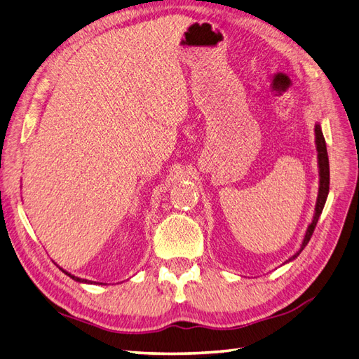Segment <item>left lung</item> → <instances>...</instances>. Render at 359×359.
Wrapping results in <instances>:
<instances>
[{
    "mask_svg": "<svg viewBox=\"0 0 359 359\" xmlns=\"http://www.w3.org/2000/svg\"><path fill=\"white\" fill-rule=\"evenodd\" d=\"M316 147H317V162H318V177H320V183H318V196H317V203H316V212L314 217H312V222L306 229V233L303 236V241L300 249L294 253L291 258L287 262H291L292 259H296L297 256L302 253V250L305 249L306 244L309 243L312 233H314V229L317 226L318 222V217L321 214V210L325 208L326 203V198L329 194V158H327V150H326V141H325V136L323 132H321V126L317 123L316 124Z\"/></svg>",
    "mask_w": 359,
    "mask_h": 359,
    "instance_id": "left-lung-1",
    "label": "left lung"
}]
</instances>
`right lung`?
I'll use <instances>...</instances> for the list:
<instances>
[{
	"mask_svg": "<svg viewBox=\"0 0 359 359\" xmlns=\"http://www.w3.org/2000/svg\"><path fill=\"white\" fill-rule=\"evenodd\" d=\"M60 269V267H59ZM63 273H65L67 276H69L71 279H74L76 282H81V283H95V282H92V280H88V279H80V278H77V276H74V274H71V273H68L67 270H63V269H60Z\"/></svg>",
	"mask_w": 359,
	"mask_h": 359,
	"instance_id": "right-lung-1",
	"label": "right lung"
}]
</instances>
